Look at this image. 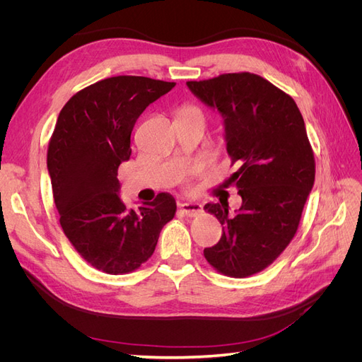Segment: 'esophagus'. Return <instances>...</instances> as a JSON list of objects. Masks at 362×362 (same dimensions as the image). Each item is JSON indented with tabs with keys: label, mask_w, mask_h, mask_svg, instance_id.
<instances>
[{
	"label": "esophagus",
	"mask_w": 362,
	"mask_h": 362,
	"mask_svg": "<svg viewBox=\"0 0 362 362\" xmlns=\"http://www.w3.org/2000/svg\"><path fill=\"white\" fill-rule=\"evenodd\" d=\"M180 210L189 217H193L202 211V205L199 202H182L180 204Z\"/></svg>",
	"instance_id": "esophagus-1"
}]
</instances>
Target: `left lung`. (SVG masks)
<instances>
[{
    "label": "left lung",
    "mask_w": 362,
    "mask_h": 362,
    "mask_svg": "<svg viewBox=\"0 0 362 362\" xmlns=\"http://www.w3.org/2000/svg\"><path fill=\"white\" fill-rule=\"evenodd\" d=\"M187 87L223 117L226 152L240 166L228 180L242 196L235 214L225 202L204 206L223 225L204 255L223 275L250 276L288 246L313 190L315 163L303 117L291 96L255 74H223Z\"/></svg>",
    "instance_id": "8db88e82"
}]
</instances>
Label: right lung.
Returning a JSON list of instances; mask_svg holds the SVG:
<instances>
[{"instance_id": "1", "label": "right lung", "mask_w": 362, "mask_h": 362, "mask_svg": "<svg viewBox=\"0 0 362 362\" xmlns=\"http://www.w3.org/2000/svg\"><path fill=\"white\" fill-rule=\"evenodd\" d=\"M175 83L120 75L98 81L64 104L47 166L63 233L76 252L108 275L129 273L154 254L177 202L160 193L137 210L119 196L117 169L131 156L139 116Z\"/></svg>"}]
</instances>
